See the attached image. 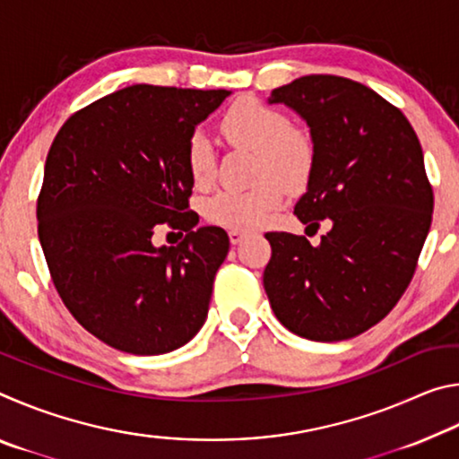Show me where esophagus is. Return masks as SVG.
<instances>
[{"mask_svg": "<svg viewBox=\"0 0 459 459\" xmlns=\"http://www.w3.org/2000/svg\"><path fill=\"white\" fill-rule=\"evenodd\" d=\"M245 237H247V232H245V230H238V229H232V230H229V238H230V243H232V245L240 243V240H243Z\"/></svg>", "mask_w": 459, "mask_h": 459, "instance_id": "1", "label": "esophagus"}]
</instances>
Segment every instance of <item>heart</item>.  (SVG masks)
<instances>
[{"label":"heart","instance_id":"b5f03b06","mask_svg":"<svg viewBox=\"0 0 459 459\" xmlns=\"http://www.w3.org/2000/svg\"><path fill=\"white\" fill-rule=\"evenodd\" d=\"M222 137L232 147L248 150L255 160V180L248 190H221L206 200L208 221L229 229H255L267 222L283 204L285 188L276 180L299 186L314 168V143L304 129L293 127L279 108L251 97L232 103L219 121ZM186 168L194 186L204 188L214 178L212 145L202 134L186 143Z\"/></svg>","mask_w":459,"mask_h":459}]
</instances>
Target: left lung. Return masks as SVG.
<instances>
[{"instance_id":"8db88e82","label":"left lung","mask_w":459,"mask_h":459,"mask_svg":"<svg viewBox=\"0 0 459 459\" xmlns=\"http://www.w3.org/2000/svg\"><path fill=\"white\" fill-rule=\"evenodd\" d=\"M307 123L314 168L298 219L332 229L320 245L267 232L263 273L277 320L301 338L359 336L397 306L431 227L433 190L405 115L360 82L309 74L271 91Z\"/></svg>"}]
</instances>
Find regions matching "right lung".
Listing matches in <instances>:
<instances>
[{
	"label": "right lung",
	"mask_w": 459,
	"mask_h": 459,
	"mask_svg": "<svg viewBox=\"0 0 459 459\" xmlns=\"http://www.w3.org/2000/svg\"><path fill=\"white\" fill-rule=\"evenodd\" d=\"M229 95L134 84L76 111L50 145L36 214L54 287L121 352H172L206 322L229 235L194 229L186 143ZM164 221L189 232L178 247L151 243Z\"/></svg>",
	"instance_id": "right-lung-1"
}]
</instances>
